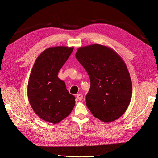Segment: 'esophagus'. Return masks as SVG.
<instances>
[{"label": "esophagus", "instance_id": "obj_1", "mask_svg": "<svg viewBox=\"0 0 158 158\" xmlns=\"http://www.w3.org/2000/svg\"><path fill=\"white\" fill-rule=\"evenodd\" d=\"M77 99H78L79 100H80V101H81V100L83 99V96H82V94H77Z\"/></svg>", "mask_w": 158, "mask_h": 158}]
</instances>
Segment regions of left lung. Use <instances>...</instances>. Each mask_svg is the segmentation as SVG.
<instances>
[{
  "mask_svg": "<svg viewBox=\"0 0 158 158\" xmlns=\"http://www.w3.org/2000/svg\"><path fill=\"white\" fill-rule=\"evenodd\" d=\"M76 57L90 78L85 102L93 115L103 122L122 116L131 102L132 85L122 57L112 48L99 44L79 48Z\"/></svg>",
  "mask_w": 158,
  "mask_h": 158,
  "instance_id": "1",
  "label": "left lung"
}]
</instances>
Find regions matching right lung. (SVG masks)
Returning a JSON list of instances; mask_svg holds the SVG:
<instances>
[{"mask_svg":"<svg viewBox=\"0 0 158 158\" xmlns=\"http://www.w3.org/2000/svg\"><path fill=\"white\" fill-rule=\"evenodd\" d=\"M74 47L59 46L43 52L32 68L27 84V97L35 113L43 120L56 124L69 115L75 106L65 82L58 77L60 69Z\"/></svg>","mask_w":158,"mask_h":158,"instance_id":"add662e5","label":"right lung"}]
</instances>
